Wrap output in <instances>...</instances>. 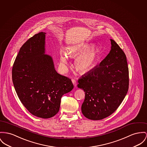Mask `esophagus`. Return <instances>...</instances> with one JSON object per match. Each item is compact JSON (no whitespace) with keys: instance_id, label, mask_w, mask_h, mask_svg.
Returning <instances> with one entry per match:
<instances>
[{"instance_id":"34e87169","label":"esophagus","mask_w":147,"mask_h":147,"mask_svg":"<svg viewBox=\"0 0 147 147\" xmlns=\"http://www.w3.org/2000/svg\"><path fill=\"white\" fill-rule=\"evenodd\" d=\"M72 84H74V86L75 87H76V85H77V82H76V81L75 80L72 79Z\"/></svg>"}]
</instances>
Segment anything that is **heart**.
I'll return each instance as SVG.
<instances>
[{"instance_id":"obj_1","label":"heart","mask_w":147,"mask_h":147,"mask_svg":"<svg viewBox=\"0 0 147 147\" xmlns=\"http://www.w3.org/2000/svg\"><path fill=\"white\" fill-rule=\"evenodd\" d=\"M67 52L74 59L75 69L81 73H86L94 69L99 59L98 48L96 45H90L88 43H81L70 46L67 49ZM61 66L65 68L67 63V53L62 51L59 55Z\"/></svg>"}]
</instances>
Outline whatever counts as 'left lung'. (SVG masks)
I'll list each match as a JSON object with an SVG mask.
<instances>
[{"mask_svg": "<svg viewBox=\"0 0 147 147\" xmlns=\"http://www.w3.org/2000/svg\"><path fill=\"white\" fill-rule=\"evenodd\" d=\"M110 41L111 49L107 56L99 66L78 79V87L85 92L81 111L90 120H101L112 114L128 91L127 57L114 40Z\"/></svg>", "mask_w": 147, "mask_h": 147, "instance_id": "8db88e82", "label": "left lung"}]
</instances>
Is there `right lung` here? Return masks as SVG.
Wrapping results in <instances>:
<instances>
[{
  "label": "right lung",
  "instance_id": "add662e5",
  "mask_svg": "<svg viewBox=\"0 0 147 147\" xmlns=\"http://www.w3.org/2000/svg\"><path fill=\"white\" fill-rule=\"evenodd\" d=\"M46 34H35L22 46L12 69L21 102L32 115L43 119L55 116L62 95L74 88L71 80L57 73L52 57L46 54Z\"/></svg>",
  "mask_w": 147,
  "mask_h": 147
}]
</instances>
